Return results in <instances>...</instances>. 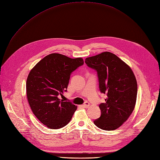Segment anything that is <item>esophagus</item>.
<instances>
[{
  "label": "esophagus",
  "mask_w": 160,
  "mask_h": 160,
  "mask_svg": "<svg viewBox=\"0 0 160 160\" xmlns=\"http://www.w3.org/2000/svg\"><path fill=\"white\" fill-rule=\"evenodd\" d=\"M89 106V102H88V101H86V102L84 103V105H83V107H84V108H88Z\"/></svg>",
  "instance_id": "obj_1"
}]
</instances>
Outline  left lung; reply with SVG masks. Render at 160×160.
I'll return each instance as SVG.
<instances>
[{"mask_svg": "<svg viewBox=\"0 0 160 160\" xmlns=\"http://www.w3.org/2000/svg\"><path fill=\"white\" fill-rule=\"evenodd\" d=\"M85 63L97 72L100 92L107 96L105 103L99 105L101 116L93 123L103 130L116 129L134 110L137 95L135 76L126 63L108 52L88 58Z\"/></svg>", "mask_w": 160, "mask_h": 160, "instance_id": "1", "label": "left lung"}]
</instances>
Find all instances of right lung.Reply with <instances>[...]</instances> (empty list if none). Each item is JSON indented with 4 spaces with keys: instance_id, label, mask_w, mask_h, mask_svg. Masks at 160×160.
<instances>
[{
    "instance_id": "obj_1",
    "label": "right lung",
    "mask_w": 160,
    "mask_h": 160,
    "mask_svg": "<svg viewBox=\"0 0 160 160\" xmlns=\"http://www.w3.org/2000/svg\"><path fill=\"white\" fill-rule=\"evenodd\" d=\"M83 64L80 58L51 53L30 71L26 83L27 99L34 116L48 128L59 129L71 121L77 107L58 96L67 92L71 73Z\"/></svg>"
}]
</instances>
